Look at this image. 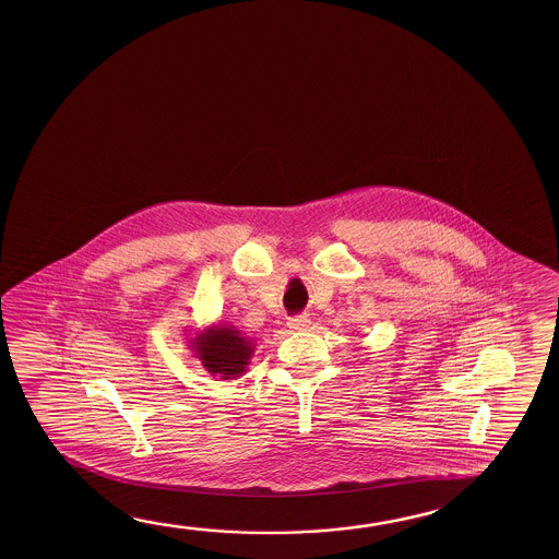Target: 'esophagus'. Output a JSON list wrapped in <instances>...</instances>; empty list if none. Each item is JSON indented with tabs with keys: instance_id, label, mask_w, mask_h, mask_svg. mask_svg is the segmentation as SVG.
<instances>
[{
	"instance_id": "esophagus-1",
	"label": "esophagus",
	"mask_w": 559,
	"mask_h": 559,
	"mask_svg": "<svg viewBox=\"0 0 559 559\" xmlns=\"http://www.w3.org/2000/svg\"><path fill=\"white\" fill-rule=\"evenodd\" d=\"M311 321L308 316H300V318H290L288 320V328L294 331H308L310 330Z\"/></svg>"
}]
</instances>
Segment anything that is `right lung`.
Returning a JSON list of instances; mask_svg holds the SVG:
<instances>
[{
  "label": "right lung",
  "mask_w": 559,
  "mask_h": 559,
  "mask_svg": "<svg viewBox=\"0 0 559 559\" xmlns=\"http://www.w3.org/2000/svg\"><path fill=\"white\" fill-rule=\"evenodd\" d=\"M189 347L209 374L236 380L248 372L255 343L236 325L214 323L206 330L194 331Z\"/></svg>",
  "instance_id": "1"
}]
</instances>
